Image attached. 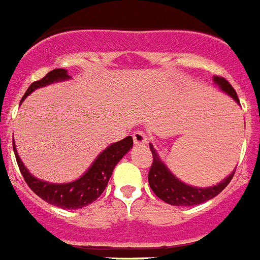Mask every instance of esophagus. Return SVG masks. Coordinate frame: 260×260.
Masks as SVG:
<instances>
[{
    "label": "esophagus",
    "instance_id": "34e87169",
    "mask_svg": "<svg viewBox=\"0 0 260 260\" xmlns=\"http://www.w3.org/2000/svg\"><path fill=\"white\" fill-rule=\"evenodd\" d=\"M133 141H134V144H137V146H144V144L148 143V138H147L146 133L135 132L133 134Z\"/></svg>",
    "mask_w": 260,
    "mask_h": 260
}]
</instances>
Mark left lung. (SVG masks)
Wrapping results in <instances>:
<instances>
[{
	"label": "left lung",
	"mask_w": 260,
	"mask_h": 260,
	"mask_svg": "<svg viewBox=\"0 0 260 260\" xmlns=\"http://www.w3.org/2000/svg\"><path fill=\"white\" fill-rule=\"evenodd\" d=\"M213 82L222 92L231 96L234 102L240 104L237 93L228 80L221 77H213ZM150 148L153 156V161L151 165L150 173H148V183H150L151 189L155 192L156 197H158L165 203L172 204V206H197V204L204 203V202L215 198L216 195H219L228 186V183L233 178L234 172H236V169H234L228 177H225L224 180L213 186H208V187L187 185V183L178 180L169 171V168L160 158L157 151L153 148L151 143Z\"/></svg>",
	"instance_id": "left-lung-1"
}]
</instances>
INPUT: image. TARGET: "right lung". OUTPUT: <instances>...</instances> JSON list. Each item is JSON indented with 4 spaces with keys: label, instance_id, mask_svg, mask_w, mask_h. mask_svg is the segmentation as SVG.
Returning <instances> with one entry per match:
<instances>
[{
    "label": "right lung",
    "instance_id": "right-lung-1",
    "mask_svg": "<svg viewBox=\"0 0 260 260\" xmlns=\"http://www.w3.org/2000/svg\"><path fill=\"white\" fill-rule=\"evenodd\" d=\"M70 78L71 77L68 75V70L65 69H54V70L49 71L43 79L34 82L28 87L20 103L35 89L45 87L48 84L57 83V82L69 80ZM132 147L133 138L126 137L122 141L112 143L103 152L99 153L92 164L89 165L88 169L84 172L83 176H80L78 180L68 183H52L39 180L29 173L28 169L24 167L20 160L17 148H15V143L13 141V148L18 167H19L24 181L29 186V189L38 197H40L43 201L48 202L56 207L63 208V210H77V208H82L95 202L107 187L114 167L128 151L132 150Z\"/></svg>",
    "mask_w": 260,
    "mask_h": 260
}]
</instances>
